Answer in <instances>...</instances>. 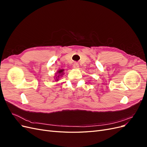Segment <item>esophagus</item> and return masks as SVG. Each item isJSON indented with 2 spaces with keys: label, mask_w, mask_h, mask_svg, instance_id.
<instances>
[{
  "label": "esophagus",
  "mask_w": 147,
  "mask_h": 147,
  "mask_svg": "<svg viewBox=\"0 0 147 147\" xmlns=\"http://www.w3.org/2000/svg\"><path fill=\"white\" fill-rule=\"evenodd\" d=\"M73 66H74V68L77 69V68H78V67H79V64H78L77 63H75L74 64Z\"/></svg>",
  "instance_id": "obj_1"
}]
</instances>
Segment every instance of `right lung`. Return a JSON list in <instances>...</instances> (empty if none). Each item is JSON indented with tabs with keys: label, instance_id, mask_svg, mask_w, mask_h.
<instances>
[{
	"label": "right lung",
	"instance_id": "right-lung-1",
	"mask_svg": "<svg viewBox=\"0 0 147 147\" xmlns=\"http://www.w3.org/2000/svg\"><path fill=\"white\" fill-rule=\"evenodd\" d=\"M63 71H64V70L63 69V70H59L58 71V72H57V74H58V76H57V77H56V78H59V77L60 76V75L61 76V75L63 74ZM56 80H57V79H56Z\"/></svg>",
	"mask_w": 147,
	"mask_h": 147
}]
</instances>
